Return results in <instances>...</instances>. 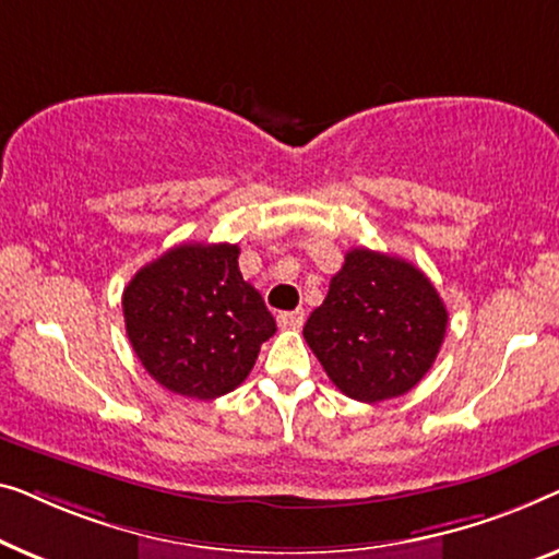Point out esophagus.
<instances>
[{"mask_svg":"<svg viewBox=\"0 0 559 559\" xmlns=\"http://www.w3.org/2000/svg\"><path fill=\"white\" fill-rule=\"evenodd\" d=\"M304 319H306V313L301 309L283 311V313H278V326L281 329H301Z\"/></svg>","mask_w":559,"mask_h":559,"instance_id":"1","label":"esophagus"}]
</instances>
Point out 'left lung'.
<instances>
[{"instance_id":"obj_1","label":"left lung","mask_w":559,"mask_h":559,"mask_svg":"<svg viewBox=\"0 0 559 559\" xmlns=\"http://www.w3.org/2000/svg\"><path fill=\"white\" fill-rule=\"evenodd\" d=\"M445 326L448 311L426 273L403 258L352 248L304 340L344 395L372 405L426 377Z\"/></svg>"}]
</instances>
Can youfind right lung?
Returning <instances> with one entry per match:
<instances>
[{
    "label": "right lung",
    "mask_w": 559,
    "mask_h": 559,
    "mask_svg": "<svg viewBox=\"0 0 559 559\" xmlns=\"http://www.w3.org/2000/svg\"><path fill=\"white\" fill-rule=\"evenodd\" d=\"M230 242H182L123 288L126 334L162 388L215 400L253 369L276 319L238 269Z\"/></svg>",
    "instance_id": "1"
}]
</instances>
